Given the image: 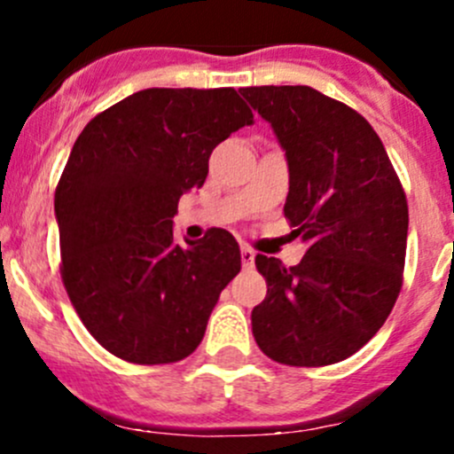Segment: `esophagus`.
<instances>
[{
	"label": "esophagus",
	"instance_id": "34e87169",
	"mask_svg": "<svg viewBox=\"0 0 454 454\" xmlns=\"http://www.w3.org/2000/svg\"><path fill=\"white\" fill-rule=\"evenodd\" d=\"M254 250L253 248H246V246H244V248H241V263H244V268H253V265H254Z\"/></svg>",
	"mask_w": 454,
	"mask_h": 454
}]
</instances>
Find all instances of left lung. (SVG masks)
Wrapping results in <instances>:
<instances>
[{"mask_svg": "<svg viewBox=\"0 0 454 454\" xmlns=\"http://www.w3.org/2000/svg\"><path fill=\"white\" fill-rule=\"evenodd\" d=\"M290 168L286 217L309 248L299 265L256 254L268 294L253 309L259 349L290 367L340 363L364 347L402 290L409 204L373 127L308 85L244 87Z\"/></svg>", "mask_w": 454, "mask_h": 454, "instance_id": "8db88e82", "label": "left lung"}]
</instances>
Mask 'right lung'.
Wrapping results in <instances>:
<instances>
[{
  "mask_svg": "<svg viewBox=\"0 0 454 454\" xmlns=\"http://www.w3.org/2000/svg\"><path fill=\"white\" fill-rule=\"evenodd\" d=\"M253 112L232 87H151L91 118L54 193L61 278L87 332L118 358L168 364L193 354L241 270L228 231L173 241V215L204 184L208 158Z\"/></svg>",
  "mask_w": 454,
  "mask_h": 454,
  "instance_id": "right-lung-1",
  "label": "right lung"
}]
</instances>
